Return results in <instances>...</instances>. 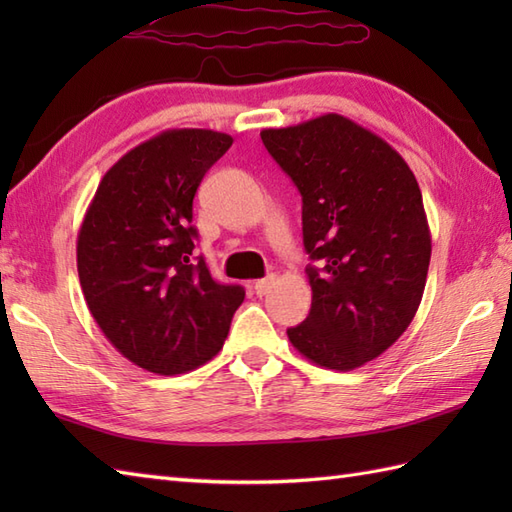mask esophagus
<instances>
[{
	"mask_svg": "<svg viewBox=\"0 0 512 512\" xmlns=\"http://www.w3.org/2000/svg\"><path fill=\"white\" fill-rule=\"evenodd\" d=\"M273 286H275V277L273 275L266 277V279H259V281H255V295L257 297H264V295H268L270 290H273Z\"/></svg>",
	"mask_w": 512,
	"mask_h": 512,
	"instance_id": "obj_1",
	"label": "esophagus"
}]
</instances>
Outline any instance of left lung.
<instances>
[{
    "label": "left lung",
    "mask_w": 512,
    "mask_h": 512,
    "mask_svg": "<svg viewBox=\"0 0 512 512\" xmlns=\"http://www.w3.org/2000/svg\"><path fill=\"white\" fill-rule=\"evenodd\" d=\"M268 154L301 193L312 308L290 343L350 372L383 354L422 301L431 233L416 176L383 138L341 114L264 129Z\"/></svg>",
    "instance_id": "left-lung-1"
}]
</instances>
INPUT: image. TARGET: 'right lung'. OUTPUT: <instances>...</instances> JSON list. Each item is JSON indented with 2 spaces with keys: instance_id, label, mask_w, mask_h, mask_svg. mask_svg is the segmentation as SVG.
<instances>
[{
  "instance_id": "add662e5",
  "label": "right lung",
  "mask_w": 512,
  "mask_h": 512,
  "mask_svg": "<svg viewBox=\"0 0 512 512\" xmlns=\"http://www.w3.org/2000/svg\"><path fill=\"white\" fill-rule=\"evenodd\" d=\"M233 138L167 129L105 173L76 239V268L94 321L127 361L184 374L222 350L244 288L217 284L195 257L193 198Z\"/></svg>"
}]
</instances>
